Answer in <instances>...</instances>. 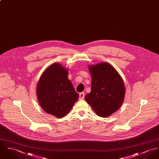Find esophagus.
Listing matches in <instances>:
<instances>
[{
    "mask_svg": "<svg viewBox=\"0 0 159 159\" xmlns=\"http://www.w3.org/2000/svg\"><path fill=\"white\" fill-rule=\"evenodd\" d=\"M80 96V100H83L84 98V92H81L79 94Z\"/></svg>",
    "mask_w": 159,
    "mask_h": 159,
    "instance_id": "1",
    "label": "esophagus"
}]
</instances>
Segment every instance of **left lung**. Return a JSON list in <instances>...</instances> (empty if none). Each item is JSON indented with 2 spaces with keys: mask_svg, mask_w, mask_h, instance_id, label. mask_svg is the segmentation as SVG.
<instances>
[{
  "mask_svg": "<svg viewBox=\"0 0 159 159\" xmlns=\"http://www.w3.org/2000/svg\"><path fill=\"white\" fill-rule=\"evenodd\" d=\"M92 77L91 91L85 96L96 114L107 117L121 106L125 95L123 81L109 64L101 62L89 67Z\"/></svg>",
  "mask_w": 159,
  "mask_h": 159,
  "instance_id": "left-lung-1",
  "label": "left lung"
}]
</instances>
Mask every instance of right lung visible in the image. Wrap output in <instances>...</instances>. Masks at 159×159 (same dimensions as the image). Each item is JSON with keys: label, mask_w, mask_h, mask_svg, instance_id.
Here are the masks:
<instances>
[{"label": "right lung", "mask_w": 159, "mask_h": 159, "mask_svg": "<svg viewBox=\"0 0 159 159\" xmlns=\"http://www.w3.org/2000/svg\"><path fill=\"white\" fill-rule=\"evenodd\" d=\"M37 97L43 111L58 118L69 113L79 98L68 71L59 63L50 66L43 73L37 86Z\"/></svg>", "instance_id": "obj_1"}]
</instances>
